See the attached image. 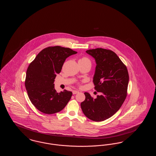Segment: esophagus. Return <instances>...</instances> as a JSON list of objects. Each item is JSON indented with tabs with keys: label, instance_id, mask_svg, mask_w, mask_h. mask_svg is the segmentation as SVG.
<instances>
[{
	"label": "esophagus",
	"instance_id": "1",
	"mask_svg": "<svg viewBox=\"0 0 156 156\" xmlns=\"http://www.w3.org/2000/svg\"><path fill=\"white\" fill-rule=\"evenodd\" d=\"M80 92H79V90H73V94L75 95V94H78V93H79Z\"/></svg>",
	"mask_w": 156,
	"mask_h": 156
}]
</instances>
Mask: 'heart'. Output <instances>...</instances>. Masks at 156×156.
Masks as SVG:
<instances>
[{
  "label": "heart",
  "mask_w": 156,
  "mask_h": 156,
  "mask_svg": "<svg viewBox=\"0 0 156 156\" xmlns=\"http://www.w3.org/2000/svg\"><path fill=\"white\" fill-rule=\"evenodd\" d=\"M79 61H81V62H90V60H89L88 58L87 57H82V58L79 60Z\"/></svg>",
  "instance_id": "obj_1"
}]
</instances>
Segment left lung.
Here are the masks:
<instances>
[{
  "instance_id": "8db88e82",
  "label": "left lung",
  "mask_w": 156,
  "mask_h": 156,
  "mask_svg": "<svg viewBox=\"0 0 156 156\" xmlns=\"http://www.w3.org/2000/svg\"><path fill=\"white\" fill-rule=\"evenodd\" d=\"M97 64L93 82L101 94L94 99L85 92L81 107L84 115L95 122L109 119L119 110L126 96L129 74L126 66L115 52L101 48L88 50Z\"/></svg>"
}]
</instances>
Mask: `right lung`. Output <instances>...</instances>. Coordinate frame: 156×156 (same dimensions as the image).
<instances>
[{
	"instance_id": "obj_1",
	"label": "right lung",
	"mask_w": 156,
	"mask_h": 156,
	"mask_svg": "<svg viewBox=\"0 0 156 156\" xmlns=\"http://www.w3.org/2000/svg\"><path fill=\"white\" fill-rule=\"evenodd\" d=\"M77 52L61 46L48 47L39 52L28 67L25 87L31 102L45 114L62 111L72 97L71 91L57 92L54 82L67 57Z\"/></svg>"
}]
</instances>
